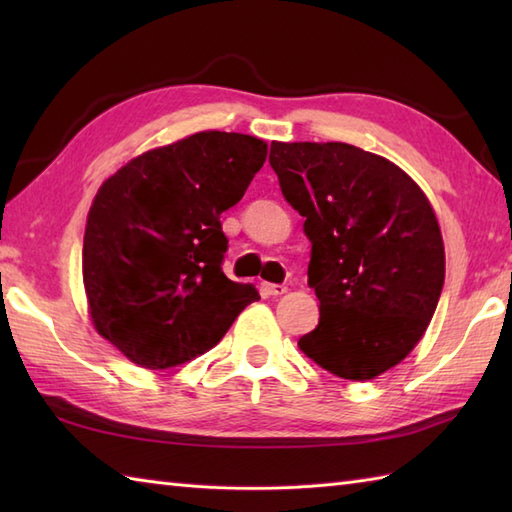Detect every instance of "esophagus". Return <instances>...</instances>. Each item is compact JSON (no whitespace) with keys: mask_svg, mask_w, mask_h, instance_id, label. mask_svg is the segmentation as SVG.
Segmentation results:
<instances>
[{"mask_svg":"<svg viewBox=\"0 0 512 512\" xmlns=\"http://www.w3.org/2000/svg\"><path fill=\"white\" fill-rule=\"evenodd\" d=\"M262 290L266 292V295H273V297H279V295H286V286L284 284H262Z\"/></svg>","mask_w":512,"mask_h":512,"instance_id":"obj_1","label":"esophagus"}]
</instances>
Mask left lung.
Wrapping results in <instances>:
<instances>
[{"instance_id": "1", "label": "left lung", "mask_w": 512, "mask_h": 512, "mask_svg": "<svg viewBox=\"0 0 512 512\" xmlns=\"http://www.w3.org/2000/svg\"><path fill=\"white\" fill-rule=\"evenodd\" d=\"M270 167L312 250L319 325L301 352L347 380L398 365L436 312L442 233L427 195L383 156L347 143H273Z\"/></svg>"}]
</instances>
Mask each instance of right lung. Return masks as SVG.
<instances>
[{
    "label": "right lung",
    "mask_w": 512,
    "mask_h": 512,
    "mask_svg": "<svg viewBox=\"0 0 512 512\" xmlns=\"http://www.w3.org/2000/svg\"><path fill=\"white\" fill-rule=\"evenodd\" d=\"M255 136L200 132L129 160L103 182L83 237L94 328L129 361L167 369L211 350L259 299L222 273L220 215L266 160Z\"/></svg>",
    "instance_id": "add662e5"
}]
</instances>
